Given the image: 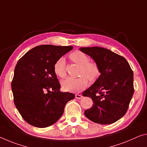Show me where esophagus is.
I'll use <instances>...</instances> for the list:
<instances>
[{"mask_svg":"<svg viewBox=\"0 0 147 147\" xmlns=\"http://www.w3.org/2000/svg\"><path fill=\"white\" fill-rule=\"evenodd\" d=\"M75 97L76 99H81L82 97V95H80V94H76L75 95Z\"/></svg>","mask_w":147,"mask_h":147,"instance_id":"esophagus-1","label":"esophagus"}]
</instances>
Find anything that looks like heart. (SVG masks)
I'll list each match as a JSON object with an SVG mask.
<instances>
[{
  "instance_id": "obj_1",
  "label": "heart",
  "mask_w": 147,
  "mask_h": 147,
  "mask_svg": "<svg viewBox=\"0 0 147 147\" xmlns=\"http://www.w3.org/2000/svg\"><path fill=\"white\" fill-rule=\"evenodd\" d=\"M70 59L81 66L79 72L80 77L67 78L61 82L63 89L65 91L78 92L87 87L88 80L94 83L99 78L101 71L99 65L95 62L90 61V58L80 51H76L69 55ZM53 70L55 74L60 78H65L67 75L66 63L63 57L58 59L55 63Z\"/></svg>"
}]
</instances>
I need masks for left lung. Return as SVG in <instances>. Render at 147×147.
I'll return each instance as SVG.
<instances>
[{
	"mask_svg": "<svg viewBox=\"0 0 147 147\" xmlns=\"http://www.w3.org/2000/svg\"><path fill=\"white\" fill-rule=\"evenodd\" d=\"M99 65V78L82 93L94 104L84 111L92 122L111 124L126 113L134 93V73L124 57L100 47L80 48Z\"/></svg>",
	"mask_w": 147,
	"mask_h": 147,
	"instance_id": "8db88e82",
	"label": "left lung"
}]
</instances>
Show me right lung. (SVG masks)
<instances>
[{"label": "right lung", "instance_id": "1", "mask_svg": "<svg viewBox=\"0 0 147 147\" xmlns=\"http://www.w3.org/2000/svg\"><path fill=\"white\" fill-rule=\"evenodd\" d=\"M73 46L40 45L31 49L16 65L11 81L13 102L28 124L46 127L62 116L66 103L74 94L61 92L55 63Z\"/></svg>", "mask_w": 147, "mask_h": 147}]
</instances>
